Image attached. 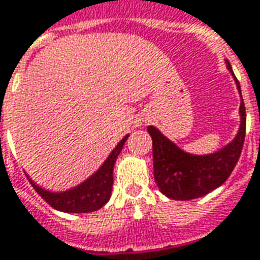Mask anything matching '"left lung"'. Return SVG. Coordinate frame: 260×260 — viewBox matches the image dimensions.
<instances>
[{"instance_id": "obj_1", "label": "left lung", "mask_w": 260, "mask_h": 260, "mask_svg": "<svg viewBox=\"0 0 260 260\" xmlns=\"http://www.w3.org/2000/svg\"><path fill=\"white\" fill-rule=\"evenodd\" d=\"M225 63L228 71L234 77L241 96V123L231 142L215 152L198 155L183 151L174 141L165 137L156 126H148V132L152 138L153 176L159 190L167 198L175 201H190L205 197L226 181L241 156L245 141L246 114L239 82L235 77L229 61H225Z\"/></svg>"}]
</instances>
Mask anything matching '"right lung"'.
Masks as SVG:
<instances>
[{
	"instance_id": "obj_1",
	"label": "right lung",
	"mask_w": 260,
	"mask_h": 260,
	"mask_svg": "<svg viewBox=\"0 0 260 260\" xmlns=\"http://www.w3.org/2000/svg\"><path fill=\"white\" fill-rule=\"evenodd\" d=\"M129 135L118 142L115 148L108 155V158L89 178L65 190H49L37 185L26 174L34 189L41 195L45 202H48L56 211L67 212V213H88V212L98 211L107 204L112 193L114 185V165L118 155L122 151L123 145Z\"/></svg>"
}]
</instances>
